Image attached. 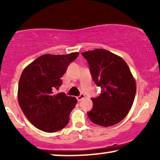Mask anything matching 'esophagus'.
Listing matches in <instances>:
<instances>
[{
  "instance_id": "1",
  "label": "esophagus",
  "mask_w": 160,
  "mask_h": 160,
  "mask_svg": "<svg viewBox=\"0 0 160 160\" xmlns=\"http://www.w3.org/2000/svg\"><path fill=\"white\" fill-rule=\"evenodd\" d=\"M85 95H83V94H81L80 95V96H78L77 97V99H78V102H80V101L81 100H82V99H83L84 98H85Z\"/></svg>"
}]
</instances>
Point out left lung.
Segmentation results:
<instances>
[{
  "label": "left lung",
  "instance_id": "left-lung-1",
  "mask_svg": "<svg viewBox=\"0 0 160 160\" xmlns=\"http://www.w3.org/2000/svg\"><path fill=\"white\" fill-rule=\"evenodd\" d=\"M87 60L95 83L102 93L92 98L93 108L87 114L90 120L108 127L122 121L132 106L136 82L123 58L104 49L82 52Z\"/></svg>",
  "mask_w": 160,
  "mask_h": 160
}]
</instances>
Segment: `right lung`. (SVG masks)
I'll use <instances>...</instances> for the list:
<instances>
[{
  "label": "right lung",
  "instance_id": "obj_1",
  "mask_svg": "<svg viewBox=\"0 0 160 160\" xmlns=\"http://www.w3.org/2000/svg\"><path fill=\"white\" fill-rule=\"evenodd\" d=\"M78 52L68 55L45 54L25 68L20 77L18 101L26 118L38 129L54 132L65 128L78 101L65 93L55 94L64 74Z\"/></svg>",
  "mask_w": 160,
  "mask_h": 160
}]
</instances>
